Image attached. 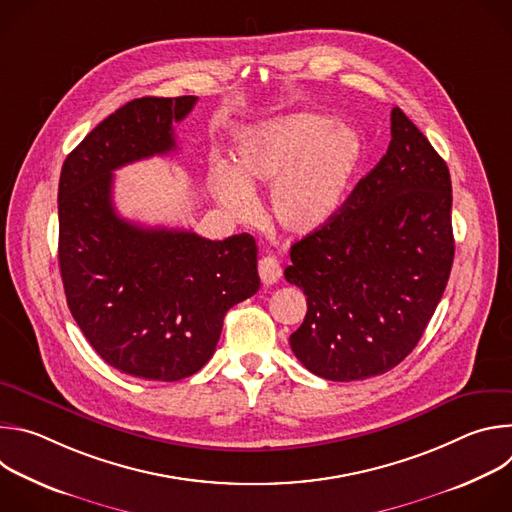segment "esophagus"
Wrapping results in <instances>:
<instances>
[{
    "instance_id": "1",
    "label": "esophagus",
    "mask_w": 512,
    "mask_h": 512,
    "mask_svg": "<svg viewBox=\"0 0 512 512\" xmlns=\"http://www.w3.org/2000/svg\"><path fill=\"white\" fill-rule=\"evenodd\" d=\"M257 271H259V277L265 285H273L277 283V279L281 277V265L275 257L271 255H265L259 259V265H257Z\"/></svg>"
}]
</instances>
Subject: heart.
Instances as JSON below:
<instances>
[{
  "mask_svg": "<svg viewBox=\"0 0 512 512\" xmlns=\"http://www.w3.org/2000/svg\"><path fill=\"white\" fill-rule=\"evenodd\" d=\"M235 164L210 168V188L233 216L255 214L253 190L271 186L269 210L281 231L308 237L342 210L364 158L360 133L322 113H289L247 127Z\"/></svg>",
  "mask_w": 512,
  "mask_h": 512,
  "instance_id": "1",
  "label": "heart"
}]
</instances>
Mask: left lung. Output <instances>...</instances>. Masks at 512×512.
<instances>
[{
    "label": "left lung",
    "instance_id": "1",
    "mask_svg": "<svg viewBox=\"0 0 512 512\" xmlns=\"http://www.w3.org/2000/svg\"><path fill=\"white\" fill-rule=\"evenodd\" d=\"M285 279L308 296L289 344L328 381L391 371L415 348L454 263L452 180L415 123L395 107L391 143L330 225L289 251Z\"/></svg>",
    "mask_w": 512,
    "mask_h": 512
}]
</instances>
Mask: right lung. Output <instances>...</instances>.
Returning <instances> with one entry per match:
<instances>
[{"label":"right lung","mask_w":512,"mask_h":512,"mask_svg":"<svg viewBox=\"0 0 512 512\" xmlns=\"http://www.w3.org/2000/svg\"><path fill=\"white\" fill-rule=\"evenodd\" d=\"M198 97H141L101 121L58 184V263L72 318L113 369L180 381L214 354L225 314L257 294V245L192 231L139 227L113 206V172L176 150L174 121Z\"/></svg>","instance_id":"obj_1"}]
</instances>
